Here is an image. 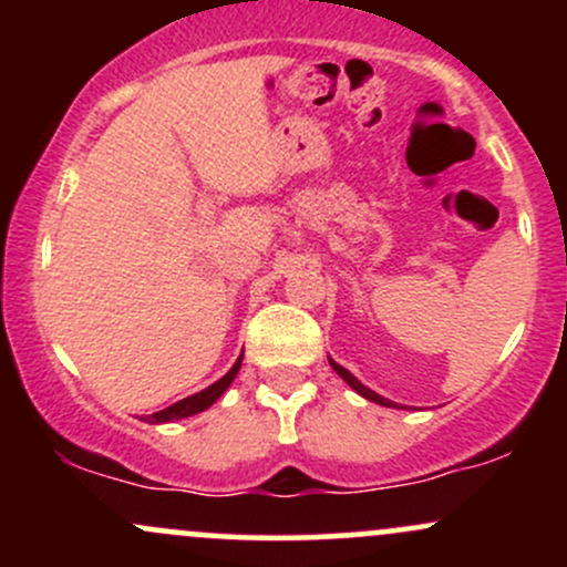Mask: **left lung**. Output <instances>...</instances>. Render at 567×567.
<instances>
[{
	"label": "left lung",
	"instance_id": "obj_1",
	"mask_svg": "<svg viewBox=\"0 0 567 567\" xmlns=\"http://www.w3.org/2000/svg\"><path fill=\"white\" fill-rule=\"evenodd\" d=\"M328 362H330V368H333V370H336V373H338V375H341V379H343V381H347V383H349V386H351V389H354V392H357V394H362V396H365V400H370V402H375V405H383V408H396V402H392V400H386V396H381L379 392H373V389H368V386H365V383H362V381H357V375H351V373H349V370H347V368H343V365H338V362H336V360H330V357H328Z\"/></svg>",
	"mask_w": 567,
	"mask_h": 567
}]
</instances>
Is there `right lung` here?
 <instances>
[{"label": "right lung", "mask_w": 567, "mask_h": 567, "mask_svg": "<svg viewBox=\"0 0 567 567\" xmlns=\"http://www.w3.org/2000/svg\"><path fill=\"white\" fill-rule=\"evenodd\" d=\"M239 368H243V354L237 357V362H234L231 370L224 375V379H218L216 383H210V386L202 389V392H197V394L186 396V400H178V402H175V405H171V408L157 410V413L146 415V421H148V424H167V421H181V419H188V415L202 413V410L210 408L213 402H216L218 396L224 394L226 389H229V383H231L234 379H237Z\"/></svg>", "instance_id": "1"}]
</instances>
